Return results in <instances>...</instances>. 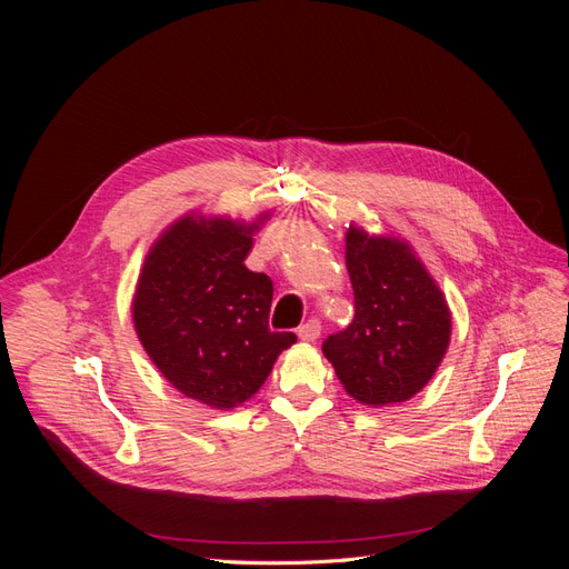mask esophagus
<instances>
[{
  "label": "esophagus",
  "mask_w": 569,
  "mask_h": 569,
  "mask_svg": "<svg viewBox=\"0 0 569 569\" xmlns=\"http://www.w3.org/2000/svg\"><path fill=\"white\" fill-rule=\"evenodd\" d=\"M318 337H320V322L318 320H308L306 325L299 327V339L301 341L313 343Z\"/></svg>",
  "instance_id": "esophagus-1"
}]
</instances>
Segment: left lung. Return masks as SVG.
<instances>
[{
  "mask_svg": "<svg viewBox=\"0 0 569 569\" xmlns=\"http://www.w3.org/2000/svg\"><path fill=\"white\" fill-rule=\"evenodd\" d=\"M356 316L322 353L353 401L385 408L432 380L451 341V308L406 239L347 230Z\"/></svg>",
  "mask_w": 569,
  "mask_h": 569,
  "instance_id": "1",
  "label": "left lung"
}]
</instances>
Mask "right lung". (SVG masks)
<instances>
[{
    "label": "right lung",
    "instance_id": "1",
    "mask_svg": "<svg viewBox=\"0 0 569 569\" xmlns=\"http://www.w3.org/2000/svg\"><path fill=\"white\" fill-rule=\"evenodd\" d=\"M268 216L184 213L151 244L134 284L132 322L151 363L187 399L216 410L249 401L297 341L270 332L272 282L244 266Z\"/></svg>",
    "mask_w": 569,
    "mask_h": 569
}]
</instances>
